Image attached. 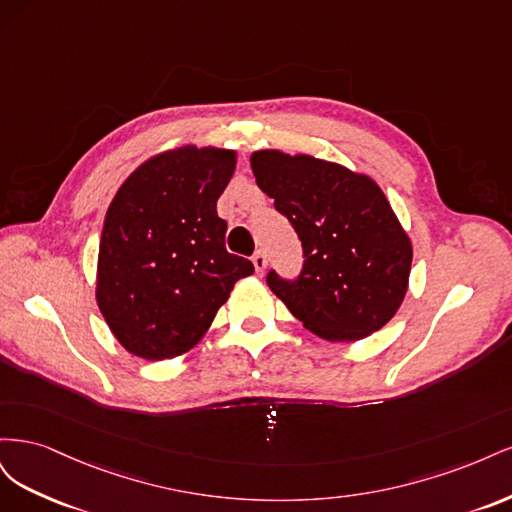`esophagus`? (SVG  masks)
<instances>
[{
  "label": "esophagus",
  "mask_w": 512,
  "mask_h": 512,
  "mask_svg": "<svg viewBox=\"0 0 512 512\" xmlns=\"http://www.w3.org/2000/svg\"><path fill=\"white\" fill-rule=\"evenodd\" d=\"M252 262H254L256 273H265V271H267V256L262 254V252H256L254 258H252Z\"/></svg>",
  "instance_id": "1"
}]
</instances>
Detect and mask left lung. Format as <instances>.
Wrapping results in <instances>:
<instances>
[{
  "label": "left lung",
  "instance_id": "left-lung-1",
  "mask_svg": "<svg viewBox=\"0 0 512 512\" xmlns=\"http://www.w3.org/2000/svg\"><path fill=\"white\" fill-rule=\"evenodd\" d=\"M250 164L303 245L299 280L269 273L275 297L327 342L380 331L404 303L412 267V239L380 185L309 153L258 149Z\"/></svg>",
  "mask_w": 512,
  "mask_h": 512
}]
</instances>
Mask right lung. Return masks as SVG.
I'll list each match as a JSON object with an SVG mask.
<instances>
[{
	"label": "right lung",
	"mask_w": 512,
	"mask_h": 512,
	"mask_svg": "<svg viewBox=\"0 0 512 512\" xmlns=\"http://www.w3.org/2000/svg\"><path fill=\"white\" fill-rule=\"evenodd\" d=\"M237 153L181 145L138 164L108 205L96 303L130 354L175 359L209 331L232 288L254 273L226 252L222 196Z\"/></svg>",
	"instance_id": "add662e5"
}]
</instances>
